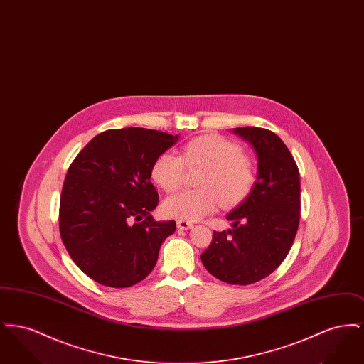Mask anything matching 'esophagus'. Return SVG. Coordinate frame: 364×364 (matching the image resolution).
<instances>
[{"instance_id":"34e87169","label":"esophagus","mask_w":364,"mask_h":364,"mask_svg":"<svg viewBox=\"0 0 364 364\" xmlns=\"http://www.w3.org/2000/svg\"><path fill=\"white\" fill-rule=\"evenodd\" d=\"M192 224L191 223H187V221H177V228L178 229H181V230H188V229H191L192 228Z\"/></svg>"}]
</instances>
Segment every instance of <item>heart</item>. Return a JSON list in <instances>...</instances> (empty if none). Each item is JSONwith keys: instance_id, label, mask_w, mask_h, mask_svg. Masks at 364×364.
Returning <instances> with one entry per match:
<instances>
[{"instance_id": "heart-1", "label": "heart", "mask_w": 364, "mask_h": 364, "mask_svg": "<svg viewBox=\"0 0 364 364\" xmlns=\"http://www.w3.org/2000/svg\"><path fill=\"white\" fill-rule=\"evenodd\" d=\"M188 169H203L198 178L200 190L183 191L162 203L166 217L193 223L211 214L218 203L224 208L240 205L255 184L252 162L244 156L240 144L218 135L192 139L181 156L164 153L151 168V178L159 188L174 192Z\"/></svg>"}]
</instances>
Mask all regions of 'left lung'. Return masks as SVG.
Segmentation results:
<instances>
[{
  "instance_id": "obj_1",
  "label": "left lung",
  "mask_w": 364,
  "mask_h": 364,
  "mask_svg": "<svg viewBox=\"0 0 364 364\" xmlns=\"http://www.w3.org/2000/svg\"><path fill=\"white\" fill-rule=\"evenodd\" d=\"M232 132L254 149L257 180L245 200L228 213L232 229L214 232L200 259L214 277L248 285L272 274L292 247L300 220V176L274 132L257 127Z\"/></svg>"
}]
</instances>
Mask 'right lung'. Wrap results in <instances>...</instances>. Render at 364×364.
<instances>
[{
  "label": "right lung",
  "instance_id": "add662e5",
  "mask_svg": "<svg viewBox=\"0 0 364 364\" xmlns=\"http://www.w3.org/2000/svg\"><path fill=\"white\" fill-rule=\"evenodd\" d=\"M178 135L146 128L109 129L87 143L68 169L60 233L76 266L98 284L127 288L147 277L174 221H156L151 168Z\"/></svg>",
  "mask_w": 364,
  "mask_h": 364
}]
</instances>
